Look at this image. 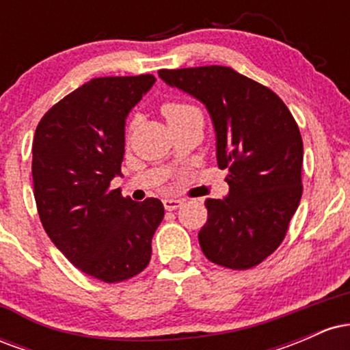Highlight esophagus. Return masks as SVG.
<instances>
[{"label": "esophagus", "mask_w": 350, "mask_h": 350, "mask_svg": "<svg viewBox=\"0 0 350 350\" xmlns=\"http://www.w3.org/2000/svg\"><path fill=\"white\" fill-rule=\"evenodd\" d=\"M163 204H164V208H166V211H176V208H179L180 206H183V200L180 199H164Z\"/></svg>", "instance_id": "esophagus-1"}]
</instances>
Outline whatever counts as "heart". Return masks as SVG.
<instances>
[{
    "instance_id": "1",
    "label": "heart",
    "mask_w": 350,
    "mask_h": 350,
    "mask_svg": "<svg viewBox=\"0 0 350 350\" xmlns=\"http://www.w3.org/2000/svg\"><path fill=\"white\" fill-rule=\"evenodd\" d=\"M161 111L170 124L178 123L191 115H200L198 107L191 105L187 102H180V100H167V102H164L161 105Z\"/></svg>"
}]
</instances>
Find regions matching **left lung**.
<instances>
[{
  "label": "left lung",
  "instance_id": "left-lung-1",
  "mask_svg": "<svg viewBox=\"0 0 350 350\" xmlns=\"http://www.w3.org/2000/svg\"><path fill=\"white\" fill-rule=\"evenodd\" d=\"M167 85L206 105L217 136V163L228 170L224 199H207L199 232L204 255L230 270H248L283 242L299 206L303 139L275 92L230 67L161 69Z\"/></svg>",
  "mask_w": 350,
  "mask_h": 350
}]
</instances>
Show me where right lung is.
<instances>
[{"label": "right lung", "instance_id": "right-lung-1", "mask_svg": "<svg viewBox=\"0 0 350 350\" xmlns=\"http://www.w3.org/2000/svg\"><path fill=\"white\" fill-rule=\"evenodd\" d=\"M154 75L98 77L47 110L34 133V199L44 230L66 258L103 283L148 267L161 200L133 202L110 189L122 172L124 120Z\"/></svg>", "mask_w": 350, "mask_h": 350}]
</instances>
